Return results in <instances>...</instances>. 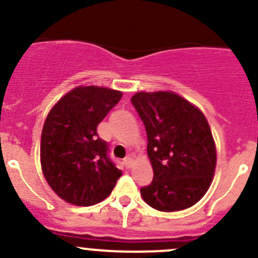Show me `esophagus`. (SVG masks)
I'll return each instance as SVG.
<instances>
[{"mask_svg": "<svg viewBox=\"0 0 258 258\" xmlns=\"http://www.w3.org/2000/svg\"><path fill=\"white\" fill-rule=\"evenodd\" d=\"M132 161H134V160H132V156H130V155L126 156V157L123 158V165L126 166V168L131 167V166H132Z\"/></svg>", "mask_w": 258, "mask_h": 258, "instance_id": "obj_1", "label": "esophagus"}]
</instances>
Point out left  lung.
<instances>
[{
  "instance_id": "obj_1",
  "label": "left lung",
  "mask_w": 258,
  "mask_h": 258,
  "mask_svg": "<svg viewBox=\"0 0 258 258\" xmlns=\"http://www.w3.org/2000/svg\"><path fill=\"white\" fill-rule=\"evenodd\" d=\"M131 102L147 134L153 179L141 188L148 206L162 212L186 210L212 182L216 146L204 113L173 92H137Z\"/></svg>"
}]
</instances>
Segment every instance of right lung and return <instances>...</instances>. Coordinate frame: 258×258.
Instances as JSON below:
<instances>
[{
    "instance_id": "1",
    "label": "right lung",
    "mask_w": 258,
    "mask_h": 258,
    "mask_svg": "<svg viewBox=\"0 0 258 258\" xmlns=\"http://www.w3.org/2000/svg\"><path fill=\"white\" fill-rule=\"evenodd\" d=\"M106 87H76L49 111L41 136L46 181L66 202L92 206L110 196L122 171L108 156L97 126L121 100Z\"/></svg>"
}]
</instances>
